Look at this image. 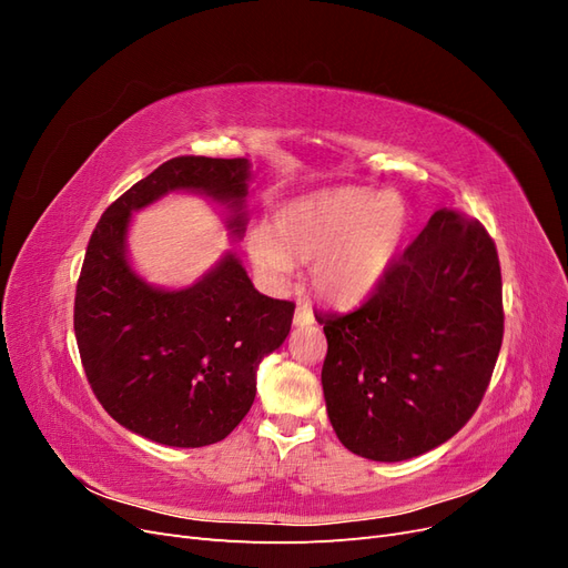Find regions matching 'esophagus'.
I'll use <instances>...</instances> for the list:
<instances>
[{
	"instance_id": "esophagus-1",
	"label": "esophagus",
	"mask_w": 568,
	"mask_h": 568,
	"mask_svg": "<svg viewBox=\"0 0 568 568\" xmlns=\"http://www.w3.org/2000/svg\"><path fill=\"white\" fill-rule=\"evenodd\" d=\"M294 324L296 326H307V324H315V315L307 305H298L296 313H294Z\"/></svg>"
}]
</instances>
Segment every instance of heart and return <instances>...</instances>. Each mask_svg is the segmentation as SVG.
Segmentation results:
<instances>
[{
	"label": "heart",
	"mask_w": 568,
	"mask_h": 568,
	"mask_svg": "<svg viewBox=\"0 0 568 568\" xmlns=\"http://www.w3.org/2000/svg\"><path fill=\"white\" fill-rule=\"evenodd\" d=\"M409 225L400 194L338 186L284 203L272 217V236L253 232L246 246L255 270L274 282L286 280L294 263H313L315 294L348 311L382 288L405 251Z\"/></svg>",
	"instance_id": "1"
}]
</instances>
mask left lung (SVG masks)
<instances>
[{
	"instance_id": "left-lung-1",
	"label": "left lung",
	"mask_w": 568,
	"mask_h": 568,
	"mask_svg": "<svg viewBox=\"0 0 568 568\" xmlns=\"http://www.w3.org/2000/svg\"><path fill=\"white\" fill-rule=\"evenodd\" d=\"M317 322L338 440L374 462L434 450L476 412L503 346L493 239L467 213L436 211L372 298Z\"/></svg>"
}]
</instances>
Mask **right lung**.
<instances>
[{
  "label": "right lung",
  "mask_w": 568,
  "mask_h": 568,
  "mask_svg": "<svg viewBox=\"0 0 568 568\" xmlns=\"http://www.w3.org/2000/svg\"><path fill=\"white\" fill-rule=\"evenodd\" d=\"M251 163L180 156L113 201L84 253L75 291V338L88 382L128 432L170 448H203L234 432L255 400V372L288 336L294 303L255 291L227 251L184 288L149 284L130 263L132 213L173 192L227 209L244 236Z\"/></svg>",
  "instance_id": "add662e5"
}]
</instances>
